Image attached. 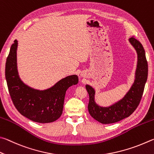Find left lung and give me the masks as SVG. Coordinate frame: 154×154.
I'll return each instance as SVG.
<instances>
[{
	"label": "left lung",
	"instance_id": "left-lung-1",
	"mask_svg": "<svg viewBox=\"0 0 154 154\" xmlns=\"http://www.w3.org/2000/svg\"><path fill=\"white\" fill-rule=\"evenodd\" d=\"M128 41L136 51L137 62L134 81L125 96L109 106H101L95 101V88L89 85L85 86L89 95L88 112L94 119L104 125L119 122L130 116L139 106L147 82L148 66L144 48L134 38Z\"/></svg>",
	"mask_w": 154,
	"mask_h": 154
}]
</instances>
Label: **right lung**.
Segmentation results:
<instances>
[{
    "mask_svg": "<svg viewBox=\"0 0 154 154\" xmlns=\"http://www.w3.org/2000/svg\"><path fill=\"white\" fill-rule=\"evenodd\" d=\"M17 47L18 41L15 40L5 65V78L13 103L21 115L32 121L53 122L61 116L66 91L71 86L78 84L79 77L75 74L67 75L44 90L29 87L19 75Z\"/></svg>",
    "mask_w": 154,
    "mask_h": 154,
    "instance_id": "right-lung-1",
    "label": "right lung"
}]
</instances>
